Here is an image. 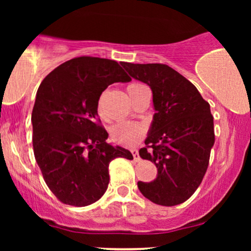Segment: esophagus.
I'll return each mask as SVG.
<instances>
[{
	"label": "esophagus",
	"instance_id": "esophagus-1",
	"mask_svg": "<svg viewBox=\"0 0 251 251\" xmlns=\"http://www.w3.org/2000/svg\"><path fill=\"white\" fill-rule=\"evenodd\" d=\"M131 152H132V155H133V158H134L135 162H139L140 158H139V153H138V150L132 149V150H131Z\"/></svg>",
	"mask_w": 251,
	"mask_h": 251
}]
</instances>
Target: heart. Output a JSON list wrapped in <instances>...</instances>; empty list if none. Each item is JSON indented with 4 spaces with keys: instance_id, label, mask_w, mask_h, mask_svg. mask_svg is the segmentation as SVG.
Returning a JSON list of instances; mask_svg holds the SVG:
<instances>
[{
    "instance_id": "heart-1",
    "label": "heart",
    "mask_w": 251,
    "mask_h": 251,
    "mask_svg": "<svg viewBox=\"0 0 251 251\" xmlns=\"http://www.w3.org/2000/svg\"><path fill=\"white\" fill-rule=\"evenodd\" d=\"M146 87L143 83L140 82H132L126 87L129 98L132 100L134 99L135 96L139 93V91L142 88ZM102 99H100L98 101V113L99 116H102V107H101ZM146 133L145 126H143L142 124L138 123H131V122H124L119 123L117 125H114L111 128V138L114 143L119 144V145L124 146H132L135 145L137 143H139L143 139V137Z\"/></svg>"
}]
</instances>
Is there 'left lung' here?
I'll use <instances>...</instances> for the list:
<instances>
[{
  "label": "left lung",
  "instance_id": "obj_1",
  "mask_svg": "<svg viewBox=\"0 0 251 251\" xmlns=\"http://www.w3.org/2000/svg\"><path fill=\"white\" fill-rule=\"evenodd\" d=\"M122 65L153 93V123L139 155L155 164L158 175L150 183L138 181V188L158 205L184 203L201 185L215 143L209 102L194 83L168 65Z\"/></svg>",
  "mask_w": 251,
  "mask_h": 251
}]
</instances>
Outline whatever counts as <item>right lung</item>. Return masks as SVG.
Returning a JSON list of instances; mask_svg holds the SVG:
<instances>
[{"mask_svg":"<svg viewBox=\"0 0 251 251\" xmlns=\"http://www.w3.org/2000/svg\"><path fill=\"white\" fill-rule=\"evenodd\" d=\"M131 81L114 60L79 56L63 62L43 79L31 123L33 149L43 179L61 203L86 206L102 197L114 158L132 160L120 146L106 143L98 101L113 82Z\"/></svg>","mask_w":251,"mask_h":251,"instance_id":"obj_1","label":"right lung"}]
</instances>
